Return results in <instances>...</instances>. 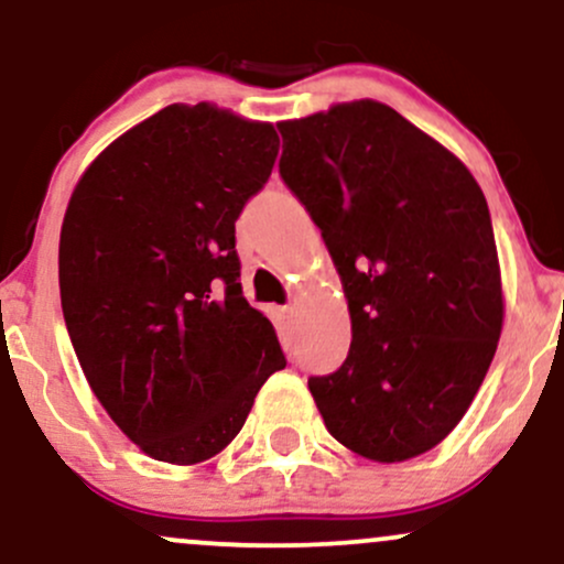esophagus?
Masks as SVG:
<instances>
[{
  "mask_svg": "<svg viewBox=\"0 0 564 564\" xmlns=\"http://www.w3.org/2000/svg\"><path fill=\"white\" fill-rule=\"evenodd\" d=\"M278 315H281L283 323H291L294 321V307H291V304H286V307H278Z\"/></svg>",
  "mask_w": 564,
  "mask_h": 564,
  "instance_id": "esophagus-1",
  "label": "esophagus"
}]
</instances>
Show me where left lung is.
Masks as SVG:
<instances>
[{
  "instance_id": "left-lung-1",
  "label": "left lung",
  "mask_w": 564,
  "mask_h": 564,
  "mask_svg": "<svg viewBox=\"0 0 564 564\" xmlns=\"http://www.w3.org/2000/svg\"><path fill=\"white\" fill-rule=\"evenodd\" d=\"M281 177L345 283L352 345L307 381L323 424L379 464L451 435L503 326L494 225L480 185L443 142L379 100L278 124Z\"/></svg>"
}]
</instances>
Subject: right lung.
Segmentation results:
<instances>
[{"label":"right lung","mask_w":564,"mask_h":564,"mask_svg":"<svg viewBox=\"0 0 564 564\" xmlns=\"http://www.w3.org/2000/svg\"><path fill=\"white\" fill-rule=\"evenodd\" d=\"M278 148L270 121L174 102L116 138L70 193L57 249L70 345L113 424L156 462L193 467L228 448L286 368L236 254V219Z\"/></svg>","instance_id":"1"}]
</instances>
